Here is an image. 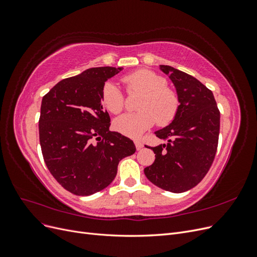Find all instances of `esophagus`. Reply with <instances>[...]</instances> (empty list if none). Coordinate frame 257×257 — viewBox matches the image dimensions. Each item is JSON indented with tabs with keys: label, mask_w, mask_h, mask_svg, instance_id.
<instances>
[{
	"label": "esophagus",
	"mask_w": 257,
	"mask_h": 257,
	"mask_svg": "<svg viewBox=\"0 0 257 257\" xmlns=\"http://www.w3.org/2000/svg\"><path fill=\"white\" fill-rule=\"evenodd\" d=\"M134 143H135V146H136V149L137 150H142L143 149L144 145H143V143L141 141H135Z\"/></svg>",
	"instance_id": "34e87169"
}]
</instances>
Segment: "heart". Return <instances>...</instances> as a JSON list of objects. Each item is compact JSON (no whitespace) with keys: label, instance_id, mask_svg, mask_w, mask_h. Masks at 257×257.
Returning <instances> with one entry per match:
<instances>
[{"label":"heart","instance_id":"obj_1","mask_svg":"<svg viewBox=\"0 0 257 257\" xmlns=\"http://www.w3.org/2000/svg\"><path fill=\"white\" fill-rule=\"evenodd\" d=\"M127 93H142L137 102L136 112L118 116L113 127L119 133L130 137H137L157 122L165 126L177 114L179 99L176 92L166 85L165 78L149 69H137L122 77ZM102 104L107 110L119 113L123 110L125 99L118 85L107 81L102 89Z\"/></svg>","mask_w":257,"mask_h":257}]
</instances>
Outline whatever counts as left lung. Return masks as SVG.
<instances>
[{"label": "left lung", "instance_id": "1", "mask_svg": "<svg viewBox=\"0 0 257 257\" xmlns=\"http://www.w3.org/2000/svg\"><path fill=\"white\" fill-rule=\"evenodd\" d=\"M160 68L173 81L180 105L173 122L154 133L167 144L151 147L155 161L145 175L163 190L182 193L203 180L212 164L220 111L213 93L195 77L168 65Z\"/></svg>", "mask_w": 257, "mask_h": 257}]
</instances>
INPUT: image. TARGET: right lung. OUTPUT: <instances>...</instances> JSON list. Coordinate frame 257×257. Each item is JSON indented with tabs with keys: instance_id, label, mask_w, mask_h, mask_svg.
<instances>
[{
	"instance_id": "obj_1",
	"label": "right lung",
	"mask_w": 257,
	"mask_h": 257,
	"mask_svg": "<svg viewBox=\"0 0 257 257\" xmlns=\"http://www.w3.org/2000/svg\"><path fill=\"white\" fill-rule=\"evenodd\" d=\"M123 67H93L58 82L43 97L38 121L44 161L54 179L75 195L109 185L119 162L135 153L130 138L110 132L103 110L105 82Z\"/></svg>"
}]
</instances>
